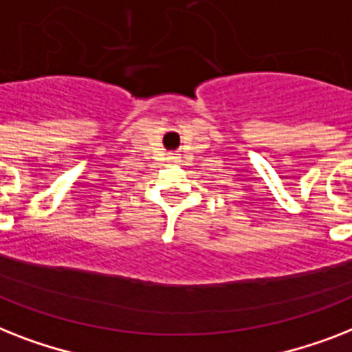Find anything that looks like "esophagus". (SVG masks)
Instances as JSON below:
<instances>
[{"label":"esophagus","instance_id":"esophagus-1","mask_svg":"<svg viewBox=\"0 0 352 352\" xmlns=\"http://www.w3.org/2000/svg\"><path fill=\"white\" fill-rule=\"evenodd\" d=\"M177 159H179V157H177V155H170V161L171 162H177Z\"/></svg>","mask_w":352,"mask_h":352}]
</instances>
